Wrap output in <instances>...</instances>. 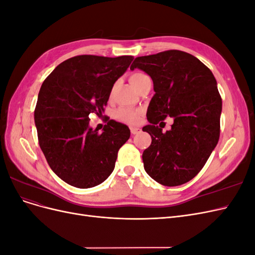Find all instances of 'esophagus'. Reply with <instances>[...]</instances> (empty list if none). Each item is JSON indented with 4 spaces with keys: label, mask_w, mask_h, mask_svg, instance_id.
Masks as SVG:
<instances>
[{
    "label": "esophagus",
    "mask_w": 255,
    "mask_h": 255,
    "mask_svg": "<svg viewBox=\"0 0 255 255\" xmlns=\"http://www.w3.org/2000/svg\"><path fill=\"white\" fill-rule=\"evenodd\" d=\"M140 128H130V133H132L133 135H136L138 133H140Z\"/></svg>",
    "instance_id": "1"
}]
</instances>
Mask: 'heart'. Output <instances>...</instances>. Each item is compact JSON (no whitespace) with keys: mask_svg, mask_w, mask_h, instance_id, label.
<instances>
[{"mask_svg":"<svg viewBox=\"0 0 255 255\" xmlns=\"http://www.w3.org/2000/svg\"><path fill=\"white\" fill-rule=\"evenodd\" d=\"M145 76V74L140 73V72H136L133 73L129 76V82L132 84V86L136 88L138 83L140 82V80ZM116 118L118 120L128 123V125H137L139 122L140 118V114L139 112L134 111L132 109H128V107H121L117 112H116Z\"/></svg>","mask_w":255,"mask_h":255,"instance_id":"b5f03b06","label":"heart"}]
</instances>
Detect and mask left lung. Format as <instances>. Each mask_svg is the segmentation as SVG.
<instances>
[{"label":"left lung","mask_w":255,"mask_h":255,"mask_svg":"<svg viewBox=\"0 0 255 255\" xmlns=\"http://www.w3.org/2000/svg\"><path fill=\"white\" fill-rule=\"evenodd\" d=\"M151 76L155 95L146 112L150 125L142 130L152 142L142 153L143 167L164 186H179L200 172L217 145L222 101L212 71L189 53L169 50L136 57L130 70ZM174 118L166 133L159 121Z\"/></svg>","instance_id":"obj_1"}]
</instances>
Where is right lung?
<instances>
[{
    "label": "right lung",
    "mask_w": 255,
    "mask_h": 255,
    "mask_svg": "<svg viewBox=\"0 0 255 255\" xmlns=\"http://www.w3.org/2000/svg\"><path fill=\"white\" fill-rule=\"evenodd\" d=\"M132 60L74 56L59 64L41 85L35 109L38 141L54 173L71 186L103 183L129 138V128L110 118L99 134L89 127V115L102 116L115 82Z\"/></svg>",
    "instance_id": "right-lung-1"
}]
</instances>
